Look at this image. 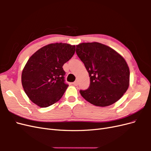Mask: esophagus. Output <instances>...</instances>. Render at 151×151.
I'll use <instances>...</instances> for the list:
<instances>
[{
  "label": "esophagus",
  "instance_id": "1",
  "mask_svg": "<svg viewBox=\"0 0 151 151\" xmlns=\"http://www.w3.org/2000/svg\"><path fill=\"white\" fill-rule=\"evenodd\" d=\"M72 84L74 85V86H77V85H78V81H76L75 82H74V83H72Z\"/></svg>",
  "mask_w": 151,
  "mask_h": 151
}]
</instances>
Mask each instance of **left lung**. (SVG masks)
Returning a JSON list of instances; mask_svg holds the SVG:
<instances>
[{
  "label": "left lung",
  "instance_id": "8db88e82",
  "mask_svg": "<svg viewBox=\"0 0 151 151\" xmlns=\"http://www.w3.org/2000/svg\"><path fill=\"white\" fill-rule=\"evenodd\" d=\"M76 53L90 77V85L80 93L95 106H109L119 100L129 86L130 70L115 50L98 42L76 45Z\"/></svg>",
  "mask_w": 151,
  "mask_h": 151
}]
</instances>
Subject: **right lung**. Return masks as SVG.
Wrapping results in <instances>:
<instances>
[{"label": "right lung", "instance_id": "obj_1", "mask_svg": "<svg viewBox=\"0 0 151 151\" xmlns=\"http://www.w3.org/2000/svg\"><path fill=\"white\" fill-rule=\"evenodd\" d=\"M75 45L56 43L36 51L27 62L21 75L24 92L32 102L46 108L62 97L68 85L62 66L74 55Z\"/></svg>", "mask_w": 151, "mask_h": 151}]
</instances>
